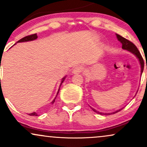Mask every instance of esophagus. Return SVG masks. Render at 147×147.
Segmentation results:
<instances>
[{
	"instance_id": "esophagus-1",
	"label": "esophagus",
	"mask_w": 147,
	"mask_h": 147,
	"mask_svg": "<svg viewBox=\"0 0 147 147\" xmlns=\"http://www.w3.org/2000/svg\"><path fill=\"white\" fill-rule=\"evenodd\" d=\"M84 67L82 66V65H77V66H76L75 68H74L72 72H73V74H75V75H76V74H79L84 71Z\"/></svg>"
}]
</instances>
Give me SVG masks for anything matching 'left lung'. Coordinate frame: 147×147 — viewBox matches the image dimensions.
Masks as SVG:
<instances>
[{
  "instance_id": "8db88e82",
  "label": "left lung",
  "mask_w": 147,
  "mask_h": 147,
  "mask_svg": "<svg viewBox=\"0 0 147 147\" xmlns=\"http://www.w3.org/2000/svg\"><path fill=\"white\" fill-rule=\"evenodd\" d=\"M116 36H117V38L118 41L122 43V49H124V50H127V51L131 52V53L133 54V55H134L135 56L138 58V61H139L140 64V66H141V75H142V72H143V70H144V60H143L142 57L141 56L139 50H138L137 47L133 44L132 42L129 41V40L126 39L125 38H124V37L120 36V35L117 34H116ZM90 108L92 109V110L94 112L100 114V115H106L116 113L119 112V111H120L123 109L122 108V109H118V110L114 111V112H112V113H102V112H99V111H98L95 110V109H93V108H92V107H90Z\"/></svg>"
}]
</instances>
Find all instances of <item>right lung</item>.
I'll return each instance as SVG.
<instances>
[{"label":"right lung","instance_id":"obj_1","mask_svg":"<svg viewBox=\"0 0 147 147\" xmlns=\"http://www.w3.org/2000/svg\"><path fill=\"white\" fill-rule=\"evenodd\" d=\"M38 38V36H37V34H32V35H30V36H25L24 38H21V39H20L19 41H18L17 43H21V42H27V41H34V40H36V38ZM15 44H16V43H15ZM14 44V45H15ZM65 77H64L63 79H61V84H60V86H59V90H58V92H57V95H56V97H55V99H53V100L52 101V102H51V104H54V102H55V99H56V97H57V95H58V93H59V89H60V87H61V84H62V83H63V81L65 80ZM29 115H35V116H38V115L37 114V113H35V112H33V113H29L28 114Z\"/></svg>","mask_w":147,"mask_h":147}]
</instances>
